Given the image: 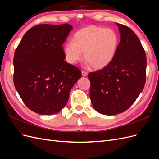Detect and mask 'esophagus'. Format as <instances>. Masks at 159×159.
<instances>
[{"instance_id": "34e87169", "label": "esophagus", "mask_w": 159, "mask_h": 159, "mask_svg": "<svg viewBox=\"0 0 159 159\" xmlns=\"http://www.w3.org/2000/svg\"><path fill=\"white\" fill-rule=\"evenodd\" d=\"M81 75H82L83 76H86V75H88V73L86 71L82 70V71H81Z\"/></svg>"}]
</instances>
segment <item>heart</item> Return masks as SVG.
I'll return each mask as SVG.
<instances>
[{"label":"heart","instance_id":"obj_1","mask_svg":"<svg viewBox=\"0 0 159 159\" xmlns=\"http://www.w3.org/2000/svg\"><path fill=\"white\" fill-rule=\"evenodd\" d=\"M73 40L66 42L64 53L66 60L74 64L84 58L95 70L107 66L113 60L119 44L118 36L110 28L91 26L77 31Z\"/></svg>","mask_w":159,"mask_h":159}]
</instances>
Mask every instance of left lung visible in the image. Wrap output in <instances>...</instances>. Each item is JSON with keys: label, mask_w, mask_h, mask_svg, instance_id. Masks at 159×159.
Masks as SVG:
<instances>
[{"label": "left lung", "mask_w": 159, "mask_h": 159, "mask_svg": "<svg viewBox=\"0 0 159 159\" xmlns=\"http://www.w3.org/2000/svg\"><path fill=\"white\" fill-rule=\"evenodd\" d=\"M116 24L121 40L113 60L105 68L88 74L91 103L98 112L106 115L129 109L146 81L147 57L140 40L131 28Z\"/></svg>", "instance_id": "1"}]
</instances>
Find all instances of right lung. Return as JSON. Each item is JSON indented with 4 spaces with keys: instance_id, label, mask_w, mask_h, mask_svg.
Segmentation results:
<instances>
[{
    "instance_id": "right-lung-1",
    "label": "right lung",
    "mask_w": 159,
    "mask_h": 159,
    "mask_svg": "<svg viewBox=\"0 0 159 159\" xmlns=\"http://www.w3.org/2000/svg\"><path fill=\"white\" fill-rule=\"evenodd\" d=\"M71 28L68 24L38 25L25 33L16 48L14 84L34 112L52 115L60 111L81 78L80 70L64 61L62 44Z\"/></svg>"
}]
</instances>
